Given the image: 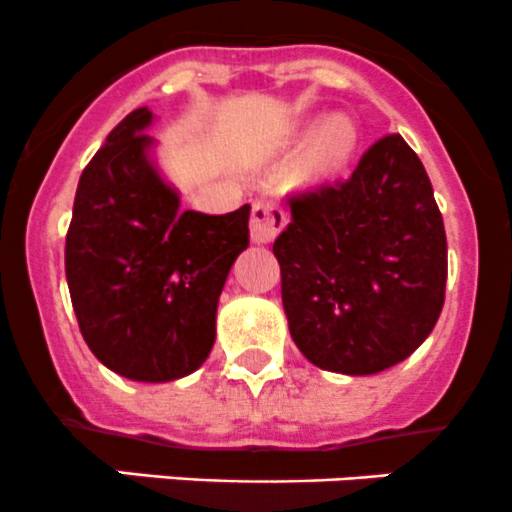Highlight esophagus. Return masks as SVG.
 Here are the masks:
<instances>
[{
    "label": "esophagus",
    "mask_w": 512,
    "mask_h": 512,
    "mask_svg": "<svg viewBox=\"0 0 512 512\" xmlns=\"http://www.w3.org/2000/svg\"><path fill=\"white\" fill-rule=\"evenodd\" d=\"M286 226V211L268 201H256L251 209V239L254 244H271Z\"/></svg>",
    "instance_id": "1"
}]
</instances>
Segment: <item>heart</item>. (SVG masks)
<instances>
[{"mask_svg": "<svg viewBox=\"0 0 512 512\" xmlns=\"http://www.w3.org/2000/svg\"><path fill=\"white\" fill-rule=\"evenodd\" d=\"M353 146H356V129L346 119H331L313 139L311 159L318 169H336L346 164Z\"/></svg>", "mask_w": 512, "mask_h": 512, "instance_id": "1", "label": "heart"}]
</instances>
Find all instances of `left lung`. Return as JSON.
<instances>
[{
	"mask_svg": "<svg viewBox=\"0 0 512 512\" xmlns=\"http://www.w3.org/2000/svg\"><path fill=\"white\" fill-rule=\"evenodd\" d=\"M288 206L273 256L298 351L346 376L406 361L433 331L448 278L443 216L416 151L401 134L383 136L351 179Z\"/></svg>",
	"mask_w": 512,
	"mask_h": 512,
	"instance_id": "left-lung-1",
	"label": "left lung"
}]
</instances>
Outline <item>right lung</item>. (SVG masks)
Returning <instances> with one entry per match:
<instances>
[{
	"label": "right lung",
	"mask_w": 512,
	"mask_h": 512,
	"mask_svg": "<svg viewBox=\"0 0 512 512\" xmlns=\"http://www.w3.org/2000/svg\"><path fill=\"white\" fill-rule=\"evenodd\" d=\"M154 114L134 109L86 164L67 231L69 296L96 358L129 381L194 373L216 341V306L236 256L249 246V211H181L144 134Z\"/></svg>",
	"instance_id": "1"
}]
</instances>
